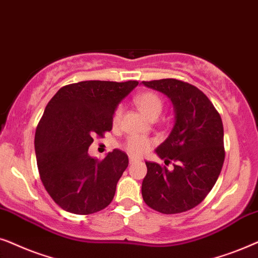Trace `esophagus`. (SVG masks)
I'll use <instances>...</instances> for the list:
<instances>
[{"label": "esophagus", "instance_id": "1", "mask_svg": "<svg viewBox=\"0 0 258 258\" xmlns=\"http://www.w3.org/2000/svg\"><path fill=\"white\" fill-rule=\"evenodd\" d=\"M137 161H139L138 158H136V157H133V156H130V163L135 164V163H137Z\"/></svg>", "mask_w": 258, "mask_h": 258}]
</instances>
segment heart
<instances>
[{
    "instance_id": "obj_1",
    "label": "heart",
    "mask_w": 258,
    "mask_h": 258,
    "mask_svg": "<svg viewBox=\"0 0 258 258\" xmlns=\"http://www.w3.org/2000/svg\"><path fill=\"white\" fill-rule=\"evenodd\" d=\"M135 102L138 106L139 111L149 119L158 118L160 115L161 109H163V101L156 93H152V92H145V93L137 95ZM121 111V106L116 107L114 111V114H113V123L114 125L119 122ZM153 144V140L146 138V137L131 136L126 139L125 149L133 156H142L152 147Z\"/></svg>"
}]
</instances>
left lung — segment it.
<instances>
[{"mask_svg": "<svg viewBox=\"0 0 258 258\" xmlns=\"http://www.w3.org/2000/svg\"><path fill=\"white\" fill-rule=\"evenodd\" d=\"M172 102L174 123L169 137L156 149L173 170L145 161L142 184L144 202L165 215L191 210L203 202L224 163V131L219 113L203 92L176 79L143 81Z\"/></svg>", "mask_w": 258, "mask_h": 258, "instance_id": "left-lung-1", "label": "left lung"}]
</instances>
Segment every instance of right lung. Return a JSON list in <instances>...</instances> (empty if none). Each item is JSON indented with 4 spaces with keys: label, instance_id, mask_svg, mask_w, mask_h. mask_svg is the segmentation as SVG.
<instances>
[{
    "label": "right lung",
    "instance_id": "add662e5",
    "mask_svg": "<svg viewBox=\"0 0 258 258\" xmlns=\"http://www.w3.org/2000/svg\"><path fill=\"white\" fill-rule=\"evenodd\" d=\"M138 81H81L60 88L44 108L35 132V154L42 184L64 211L91 215L108 207L128 166L118 149L104 160L88 154L94 136L111 131L118 105Z\"/></svg>",
    "mask_w": 258,
    "mask_h": 258
}]
</instances>
